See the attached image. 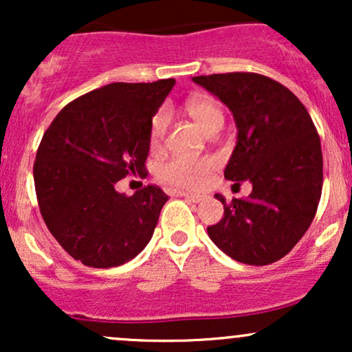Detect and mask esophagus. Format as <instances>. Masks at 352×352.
<instances>
[{"label":"esophagus","instance_id":"obj_1","mask_svg":"<svg viewBox=\"0 0 352 352\" xmlns=\"http://www.w3.org/2000/svg\"><path fill=\"white\" fill-rule=\"evenodd\" d=\"M173 193L179 197H184V199H187L188 201H193V204H199V201L204 199V197L195 195V193H185V192H173Z\"/></svg>","mask_w":352,"mask_h":352}]
</instances>
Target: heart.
<instances>
[{
	"label": "heart",
	"mask_w": 352,
	"mask_h": 352,
	"mask_svg": "<svg viewBox=\"0 0 352 352\" xmlns=\"http://www.w3.org/2000/svg\"><path fill=\"white\" fill-rule=\"evenodd\" d=\"M188 116L208 134H213L225 122L223 106L210 96H193L187 100ZM170 117L165 109H160L151 120V145L159 147L167 135ZM215 157H185L173 155L160 164L159 177L168 187L180 190H200L207 184L212 172L217 168Z\"/></svg>",
	"instance_id": "heart-1"
}]
</instances>
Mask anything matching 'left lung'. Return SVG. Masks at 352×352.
Instances as JSON below:
<instances>
[{"label":"left lung","instance_id":"8db88e82","mask_svg":"<svg viewBox=\"0 0 352 352\" xmlns=\"http://www.w3.org/2000/svg\"><path fill=\"white\" fill-rule=\"evenodd\" d=\"M232 111L236 147L225 179L240 187L252 182L246 199L223 204V218L207 228L230 258L263 266L281 260L301 240L316 215L322 190V152L313 120L301 100L272 78L256 72L197 76ZM233 185V187H235Z\"/></svg>","mask_w":352,"mask_h":352}]
</instances>
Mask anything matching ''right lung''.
I'll use <instances>...</instances> for the list:
<instances>
[{
  "instance_id": "right-lung-1",
  "label": "right lung",
  "mask_w": 352,
  "mask_h": 352,
  "mask_svg": "<svg viewBox=\"0 0 352 352\" xmlns=\"http://www.w3.org/2000/svg\"><path fill=\"white\" fill-rule=\"evenodd\" d=\"M175 79L114 82L60 109L44 132L34 187L44 223L74 260L112 268L151 241L168 197L157 185L127 197L116 184L144 173L151 120Z\"/></svg>"
}]
</instances>
